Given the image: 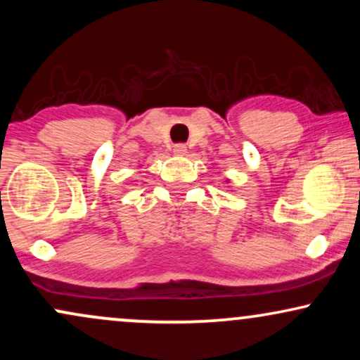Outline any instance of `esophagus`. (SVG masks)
I'll return each mask as SVG.
<instances>
[{
    "instance_id": "34e87169",
    "label": "esophagus",
    "mask_w": 360,
    "mask_h": 360,
    "mask_svg": "<svg viewBox=\"0 0 360 360\" xmlns=\"http://www.w3.org/2000/svg\"><path fill=\"white\" fill-rule=\"evenodd\" d=\"M186 150H188V147H186L184 143H177V146H174V154L176 155H184Z\"/></svg>"
}]
</instances>
